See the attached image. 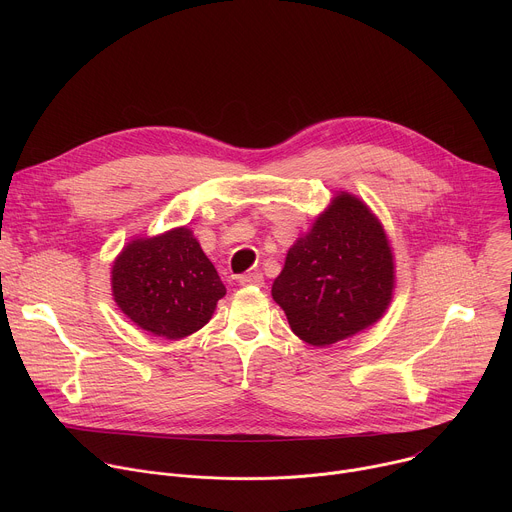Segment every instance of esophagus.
Here are the masks:
<instances>
[{
  "mask_svg": "<svg viewBox=\"0 0 512 512\" xmlns=\"http://www.w3.org/2000/svg\"><path fill=\"white\" fill-rule=\"evenodd\" d=\"M239 283L241 285H247V287H263L265 279L261 273H245L239 277Z\"/></svg>",
  "mask_w": 512,
  "mask_h": 512,
  "instance_id": "34e87169",
  "label": "esophagus"
}]
</instances>
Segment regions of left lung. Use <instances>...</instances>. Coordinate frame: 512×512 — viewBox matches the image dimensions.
Instances as JSON below:
<instances>
[{"mask_svg":"<svg viewBox=\"0 0 512 512\" xmlns=\"http://www.w3.org/2000/svg\"><path fill=\"white\" fill-rule=\"evenodd\" d=\"M393 289L395 255L383 223L367 202L340 190L289 247L271 296L291 332L324 348L379 322Z\"/></svg>","mask_w":512,"mask_h":512,"instance_id":"left-lung-1","label":"left lung"}]
</instances>
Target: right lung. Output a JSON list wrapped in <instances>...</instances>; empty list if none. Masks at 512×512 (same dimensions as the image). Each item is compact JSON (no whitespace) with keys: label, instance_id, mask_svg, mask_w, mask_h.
I'll return each mask as SVG.
<instances>
[{"label":"right lung","instance_id":"add662e5","mask_svg":"<svg viewBox=\"0 0 512 512\" xmlns=\"http://www.w3.org/2000/svg\"><path fill=\"white\" fill-rule=\"evenodd\" d=\"M111 294L141 330L180 340L212 318L227 289L188 227L135 237L115 257Z\"/></svg>","mask_w":512,"mask_h":512}]
</instances>
